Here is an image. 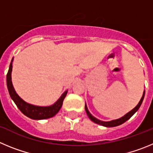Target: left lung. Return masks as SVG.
<instances>
[{
	"instance_id": "obj_1",
	"label": "left lung",
	"mask_w": 153,
	"mask_h": 153,
	"mask_svg": "<svg viewBox=\"0 0 153 153\" xmlns=\"http://www.w3.org/2000/svg\"><path fill=\"white\" fill-rule=\"evenodd\" d=\"M144 96H145V91L143 92V97H142L141 100H140V102L138 103L137 106H136L134 109H132L130 112H129L128 113H126V114L124 117H121V118H120V119H117V120H112V121H109V122H104V121H101V120H98V119L95 118V117H93V116H92L91 113L89 112L88 109H87L86 104H85V109H86V114H87V116L89 117V118H90V120L93 121V122L95 123H97V124H99V125L103 126H106V127L117 126L121 125V124L124 123L126 121H127L128 120H129V119H130L131 117L133 116V115H134V113L137 111L138 109H140L142 102H143V99H144Z\"/></svg>"
}]
</instances>
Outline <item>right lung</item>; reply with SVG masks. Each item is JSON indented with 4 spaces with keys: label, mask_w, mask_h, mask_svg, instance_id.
<instances>
[{
    "label": "right lung",
    "mask_w": 153,
    "mask_h": 153,
    "mask_svg": "<svg viewBox=\"0 0 153 153\" xmlns=\"http://www.w3.org/2000/svg\"><path fill=\"white\" fill-rule=\"evenodd\" d=\"M13 59H12L7 74V86L8 91H9L10 97L13 100V102H15L18 109L21 110L23 114H24L29 118L32 119V120H45V119H49L54 117L55 115L59 112L62 105H63V101L66 95H67V90L62 94L60 99L54 104H53L52 106H38L27 103L17 95V93H16L13 84H12L11 72Z\"/></svg>",
    "instance_id": "add662e5"
}]
</instances>
